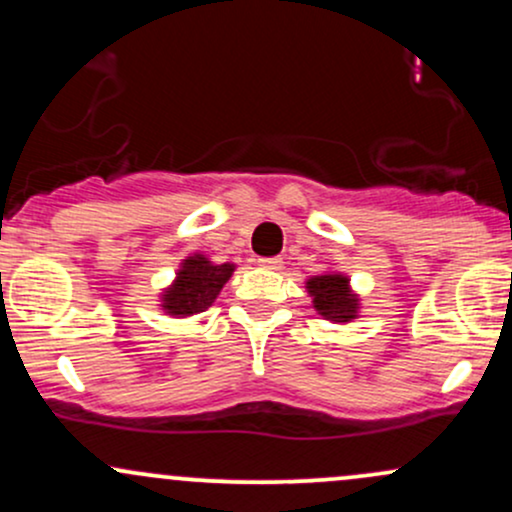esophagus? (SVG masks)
Masks as SVG:
<instances>
[{
	"instance_id": "34e87169",
	"label": "esophagus",
	"mask_w": 512,
	"mask_h": 512,
	"mask_svg": "<svg viewBox=\"0 0 512 512\" xmlns=\"http://www.w3.org/2000/svg\"><path fill=\"white\" fill-rule=\"evenodd\" d=\"M257 262H260V267H264V269H279L281 264H284L281 262V257H260Z\"/></svg>"
}]
</instances>
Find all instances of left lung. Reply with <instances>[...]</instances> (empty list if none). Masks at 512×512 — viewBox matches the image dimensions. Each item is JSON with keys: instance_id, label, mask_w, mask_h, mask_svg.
I'll return each mask as SVG.
<instances>
[{"instance_id": "obj_1", "label": "left lung", "mask_w": 512, "mask_h": 512, "mask_svg": "<svg viewBox=\"0 0 512 512\" xmlns=\"http://www.w3.org/2000/svg\"><path fill=\"white\" fill-rule=\"evenodd\" d=\"M308 291L313 293L315 308L327 320L349 322L351 317H356V298L349 293V279L346 276H315V279L308 281Z\"/></svg>"}]
</instances>
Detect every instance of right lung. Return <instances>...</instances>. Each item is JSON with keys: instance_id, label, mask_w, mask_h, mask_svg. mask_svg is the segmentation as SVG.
I'll list each match as a JSON object with an SVG mask.
<instances>
[{"instance_id": "obj_1", "label": "right lung", "mask_w": 512, "mask_h": 512, "mask_svg": "<svg viewBox=\"0 0 512 512\" xmlns=\"http://www.w3.org/2000/svg\"><path fill=\"white\" fill-rule=\"evenodd\" d=\"M233 274V264H211L207 257H190L182 264L175 284L166 291L163 308L170 315H195L204 313L214 298L219 296L228 279Z\"/></svg>"}]
</instances>
